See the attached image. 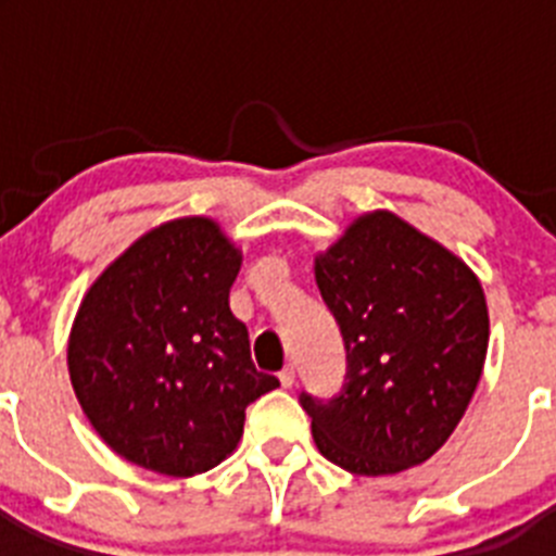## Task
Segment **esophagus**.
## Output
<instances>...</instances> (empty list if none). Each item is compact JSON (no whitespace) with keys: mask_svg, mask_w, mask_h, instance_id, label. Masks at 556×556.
<instances>
[{"mask_svg":"<svg viewBox=\"0 0 556 556\" xmlns=\"http://www.w3.org/2000/svg\"><path fill=\"white\" fill-rule=\"evenodd\" d=\"M278 378H281V387H287V390H289V387L294 384V378H298V376H294V367L289 365V367H283L281 372H278Z\"/></svg>","mask_w":556,"mask_h":556,"instance_id":"1","label":"esophagus"}]
</instances>
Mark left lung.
Here are the masks:
<instances>
[{
  "mask_svg": "<svg viewBox=\"0 0 556 556\" xmlns=\"http://www.w3.org/2000/svg\"><path fill=\"white\" fill-rule=\"evenodd\" d=\"M314 278L348 351L342 395H301L314 443L356 476L415 468L443 448L479 387L490 342L481 281L392 211L353 219L314 255Z\"/></svg>",
  "mask_w": 556,
  "mask_h": 556,
  "instance_id": "obj_1",
  "label": "left lung"
}]
</instances>
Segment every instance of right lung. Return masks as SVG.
<instances>
[{"label":"right lung","instance_id":"obj_1","mask_svg":"<svg viewBox=\"0 0 556 556\" xmlns=\"http://www.w3.org/2000/svg\"><path fill=\"white\" fill-rule=\"evenodd\" d=\"M242 250L211 217L139 236L100 273L72 323L66 362L102 443L144 470L198 476L236 451L244 409L278 387L230 312Z\"/></svg>","mask_w":556,"mask_h":556}]
</instances>
